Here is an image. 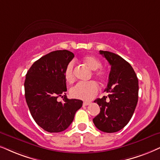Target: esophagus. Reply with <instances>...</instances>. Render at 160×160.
<instances>
[{
    "mask_svg": "<svg viewBox=\"0 0 160 160\" xmlns=\"http://www.w3.org/2000/svg\"><path fill=\"white\" fill-rule=\"evenodd\" d=\"M90 104H91L90 102H84L82 105H83L84 106H88V105H90Z\"/></svg>",
    "mask_w": 160,
    "mask_h": 160,
    "instance_id": "34e87169",
    "label": "esophagus"
}]
</instances>
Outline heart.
Listing matches in <instances>:
<instances>
[{"label":"heart","mask_w":160,"mask_h":160,"mask_svg":"<svg viewBox=\"0 0 160 160\" xmlns=\"http://www.w3.org/2000/svg\"><path fill=\"white\" fill-rule=\"evenodd\" d=\"M82 62L90 68L93 70L94 76L100 80H104L106 74L104 71L98 70L102 66L100 60L96 57L92 55H86L82 58ZM64 78L69 83L74 80V62L70 61L66 65L64 70ZM98 86L94 81H89L87 82H79L70 89V94L72 98L80 99L82 100H90L98 94Z\"/></svg>","instance_id":"b5f03b06"}]
</instances>
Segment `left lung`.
Segmentation results:
<instances>
[{
    "label": "left lung",
    "mask_w": 160,
    "mask_h": 160,
    "mask_svg": "<svg viewBox=\"0 0 160 160\" xmlns=\"http://www.w3.org/2000/svg\"><path fill=\"white\" fill-rule=\"evenodd\" d=\"M111 66L107 88L108 96L94 102L100 108L93 119L95 126L106 133H114L124 128L133 116L138 101L139 84L131 66L120 56L108 51H100Z\"/></svg>",
    "instance_id": "1"
}]
</instances>
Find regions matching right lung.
Wrapping results in <instances>:
<instances>
[{"label":"right lung","mask_w":160,"mask_h":160,"mask_svg":"<svg viewBox=\"0 0 160 160\" xmlns=\"http://www.w3.org/2000/svg\"><path fill=\"white\" fill-rule=\"evenodd\" d=\"M74 57L68 50L52 52L34 62L26 74V103L36 123L48 132L65 131L82 106V100L66 98L64 70ZM59 96L63 103L58 102Z\"/></svg>","instance_id":"right-lung-1"}]
</instances>
